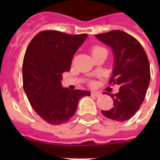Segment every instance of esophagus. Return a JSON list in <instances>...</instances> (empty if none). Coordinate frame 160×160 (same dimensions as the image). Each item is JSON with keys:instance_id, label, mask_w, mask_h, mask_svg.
I'll list each match as a JSON object with an SVG mask.
<instances>
[{"instance_id": "esophagus-1", "label": "esophagus", "mask_w": 160, "mask_h": 160, "mask_svg": "<svg viewBox=\"0 0 160 160\" xmlns=\"http://www.w3.org/2000/svg\"><path fill=\"white\" fill-rule=\"evenodd\" d=\"M91 95H92V97L98 98L101 96V93L100 92H91Z\"/></svg>"}]
</instances>
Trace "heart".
<instances>
[{
    "label": "heart",
    "mask_w": 160,
    "mask_h": 160,
    "mask_svg": "<svg viewBox=\"0 0 160 160\" xmlns=\"http://www.w3.org/2000/svg\"><path fill=\"white\" fill-rule=\"evenodd\" d=\"M104 48H102L101 46H95V47H93L92 48V52H94V51H97V50H99V49H103ZM91 85H93V82H92L91 83Z\"/></svg>",
    "instance_id": "1"
}]
</instances>
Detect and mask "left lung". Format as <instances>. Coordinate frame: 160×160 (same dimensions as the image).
<instances>
[{
  "mask_svg": "<svg viewBox=\"0 0 160 160\" xmlns=\"http://www.w3.org/2000/svg\"><path fill=\"white\" fill-rule=\"evenodd\" d=\"M96 38L113 50L115 64L110 84L119 86L118 93H108L113 107L102 111V114L111 120L127 121L137 112L147 94L150 82L148 56L136 38L119 30L97 34Z\"/></svg>",
  "mask_w": 160,
  "mask_h": 160,
  "instance_id": "left-lung-1",
  "label": "left lung"
}]
</instances>
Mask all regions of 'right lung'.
Segmentation results:
<instances>
[{
  "instance_id": "1",
  "label": "right lung",
  "mask_w": 160,
  "mask_h": 160,
  "mask_svg": "<svg viewBox=\"0 0 160 160\" xmlns=\"http://www.w3.org/2000/svg\"><path fill=\"white\" fill-rule=\"evenodd\" d=\"M87 34L70 35L42 31L30 42L23 60V87L30 104L40 118L52 125L66 122L76 111L78 102L91 92L62 87L73 55Z\"/></svg>"
}]
</instances>
